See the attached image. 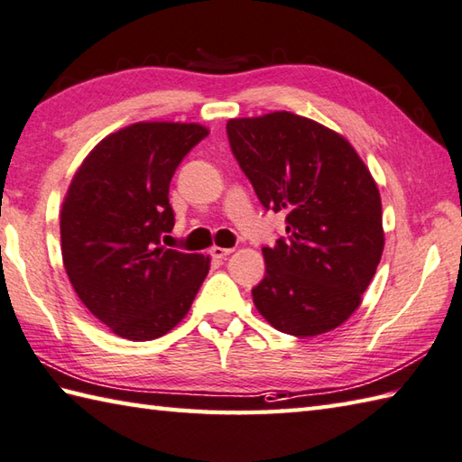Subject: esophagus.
<instances>
[{
    "label": "esophagus",
    "mask_w": 462,
    "mask_h": 462,
    "mask_svg": "<svg viewBox=\"0 0 462 462\" xmlns=\"http://www.w3.org/2000/svg\"><path fill=\"white\" fill-rule=\"evenodd\" d=\"M211 257L213 259H225L227 255H231L233 253V249H227V247H217V245H215V247H211Z\"/></svg>",
    "instance_id": "1"
}]
</instances>
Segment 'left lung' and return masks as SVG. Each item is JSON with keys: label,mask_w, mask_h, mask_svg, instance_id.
I'll return each instance as SVG.
<instances>
[{"label": "left lung", "mask_w": 462, "mask_h": 462, "mask_svg": "<svg viewBox=\"0 0 462 462\" xmlns=\"http://www.w3.org/2000/svg\"><path fill=\"white\" fill-rule=\"evenodd\" d=\"M227 137L261 205L287 211V237L263 247L253 303L281 333L333 331L359 309L383 255L371 171L343 135L289 111L229 119Z\"/></svg>", "instance_id": "obj_1"}]
</instances>
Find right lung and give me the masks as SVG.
Returning <instances> with one entry per match:
<instances>
[{
    "instance_id": "right-lung-1",
    "label": "right lung",
    "mask_w": 462,
    "mask_h": 462,
    "mask_svg": "<svg viewBox=\"0 0 462 462\" xmlns=\"http://www.w3.org/2000/svg\"><path fill=\"white\" fill-rule=\"evenodd\" d=\"M209 129L141 121L93 147L61 207V257L91 315L129 341H153L181 321L209 257L162 247L175 225L169 183Z\"/></svg>"
}]
</instances>
